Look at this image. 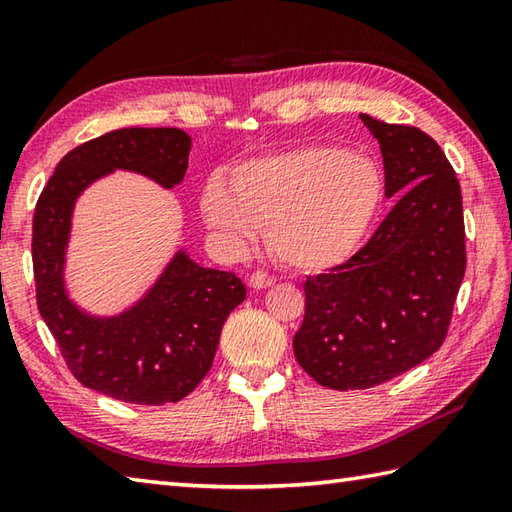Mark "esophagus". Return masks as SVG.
<instances>
[{"mask_svg": "<svg viewBox=\"0 0 512 512\" xmlns=\"http://www.w3.org/2000/svg\"><path fill=\"white\" fill-rule=\"evenodd\" d=\"M275 284V277H270L268 273H264V270H257V273H253L248 277V286L250 288H257V290H262V288H268V286H273Z\"/></svg>", "mask_w": 512, "mask_h": 512, "instance_id": "esophagus-1", "label": "esophagus"}]
</instances>
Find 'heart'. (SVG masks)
Segmentation results:
<instances>
[{"label": "heart", "mask_w": 512, "mask_h": 512, "mask_svg": "<svg viewBox=\"0 0 512 512\" xmlns=\"http://www.w3.org/2000/svg\"><path fill=\"white\" fill-rule=\"evenodd\" d=\"M384 199L373 159L337 146H299L250 159L222 184H208L202 215L208 228L242 250L266 228L279 262L304 273L326 270L355 253Z\"/></svg>", "instance_id": "obj_1"}]
</instances>
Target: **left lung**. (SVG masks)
<instances>
[{"instance_id": "1", "label": "left lung", "mask_w": 512, "mask_h": 512, "mask_svg": "<svg viewBox=\"0 0 512 512\" xmlns=\"http://www.w3.org/2000/svg\"><path fill=\"white\" fill-rule=\"evenodd\" d=\"M384 157L395 206L348 262L304 284L295 359L317 384H384L444 344L466 273L462 188L433 137L359 115Z\"/></svg>"}]
</instances>
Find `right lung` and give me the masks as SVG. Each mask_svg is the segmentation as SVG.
<instances>
[{"label": "right lung", "instance_id": "right-lung-1", "mask_svg": "<svg viewBox=\"0 0 512 512\" xmlns=\"http://www.w3.org/2000/svg\"><path fill=\"white\" fill-rule=\"evenodd\" d=\"M188 153L190 137L179 128L110 130L62 157L35 206L39 313L77 382L128 404L162 406L193 393L246 286L235 273L199 266L179 250L135 306L93 317L70 302L64 286L70 217L82 190L117 168L173 188L186 175Z\"/></svg>", "mask_w": 512, "mask_h": 512}]
</instances>
